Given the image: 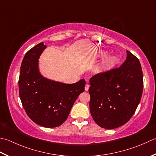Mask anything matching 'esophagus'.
Returning a JSON list of instances; mask_svg holds the SVG:
<instances>
[{
	"label": "esophagus",
	"instance_id": "obj_1",
	"mask_svg": "<svg viewBox=\"0 0 156 156\" xmlns=\"http://www.w3.org/2000/svg\"><path fill=\"white\" fill-rule=\"evenodd\" d=\"M89 85H88V84H87L86 85H85V90L86 91H88V89H89Z\"/></svg>",
	"mask_w": 156,
	"mask_h": 156
}]
</instances>
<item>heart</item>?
<instances>
[{"label":"heart","mask_w":156,"mask_h":156,"mask_svg":"<svg viewBox=\"0 0 156 156\" xmlns=\"http://www.w3.org/2000/svg\"><path fill=\"white\" fill-rule=\"evenodd\" d=\"M112 60L111 59H108V60L106 61V63H110V62H112Z\"/></svg>","instance_id":"1"}]
</instances>
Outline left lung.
I'll list each match as a JSON object with an SVG mask.
<instances>
[{
	"mask_svg": "<svg viewBox=\"0 0 156 156\" xmlns=\"http://www.w3.org/2000/svg\"><path fill=\"white\" fill-rule=\"evenodd\" d=\"M119 68L98 73L90 79V114L99 126L114 129L126 124L141 101L143 76L136 56L126 51Z\"/></svg>",
	"mask_w": 156,
	"mask_h": 156,
	"instance_id": "8db88e82",
	"label": "left lung"
}]
</instances>
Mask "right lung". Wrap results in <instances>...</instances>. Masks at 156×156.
<instances>
[{"mask_svg": "<svg viewBox=\"0 0 156 156\" xmlns=\"http://www.w3.org/2000/svg\"><path fill=\"white\" fill-rule=\"evenodd\" d=\"M47 47L43 42L26 53L21 62L19 94L27 115L40 126L54 128L68 118L79 94L84 92L86 82L64 84L44 78L38 70V58Z\"/></svg>", "mask_w": 156, "mask_h": 156, "instance_id": "1", "label": "right lung"}]
</instances>
